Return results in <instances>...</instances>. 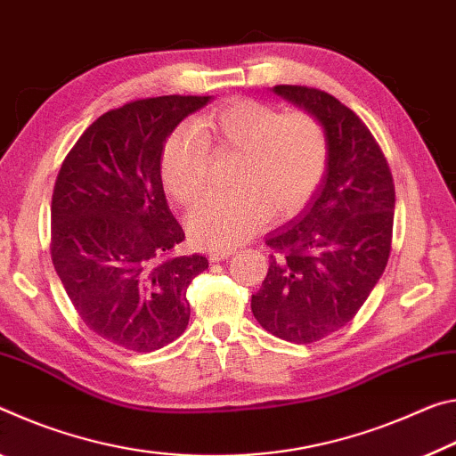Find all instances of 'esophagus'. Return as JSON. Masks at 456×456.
Listing matches in <instances>:
<instances>
[{
    "label": "esophagus",
    "mask_w": 456,
    "mask_h": 456,
    "mask_svg": "<svg viewBox=\"0 0 456 456\" xmlns=\"http://www.w3.org/2000/svg\"><path fill=\"white\" fill-rule=\"evenodd\" d=\"M234 255L232 248H224V250H210L208 252V258L212 260V263H220V260H226Z\"/></svg>",
    "instance_id": "34e87169"
}]
</instances>
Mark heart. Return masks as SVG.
Returning a JSON list of instances; mask_svg holds the SVG:
<instances>
[{
	"mask_svg": "<svg viewBox=\"0 0 456 456\" xmlns=\"http://www.w3.org/2000/svg\"><path fill=\"white\" fill-rule=\"evenodd\" d=\"M198 126L216 145L238 151L232 171L236 190L206 198L188 218L190 238L201 248H232L271 216L297 214L325 174V131L303 110L282 115L271 104L242 99L210 110ZM199 130L182 125L171 133L161 155L163 185L183 206L193 204L208 188L210 147Z\"/></svg>",
	"mask_w": 456,
	"mask_h": 456,
	"instance_id": "b5f03b06",
	"label": "heart"
}]
</instances>
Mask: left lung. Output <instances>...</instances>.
<instances>
[{
    "label": "left lung",
    "mask_w": 456,
    "mask_h": 456,
    "mask_svg": "<svg viewBox=\"0 0 456 456\" xmlns=\"http://www.w3.org/2000/svg\"><path fill=\"white\" fill-rule=\"evenodd\" d=\"M273 93L323 126L327 166L307 206L268 232L274 255L250 307L268 333L313 343L349 323L384 274L396 196L384 153L352 109L317 88Z\"/></svg>",
    "instance_id": "obj_1"
}]
</instances>
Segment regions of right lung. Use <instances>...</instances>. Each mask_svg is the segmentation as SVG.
<instances>
[{
    "label": "right lung",
    "instance_id": "obj_1",
    "mask_svg": "<svg viewBox=\"0 0 456 456\" xmlns=\"http://www.w3.org/2000/svg\"><path fill=\"white\" fill-rule=\"evenodd\" d=\"M212 96H158L109 110L82 133L52 196V263L80 319L118 347L155 352L185 331L188 287L208 268L179 256L161 153Z\"/></svg>",
    "mask_w": 456,
    "mask_h": 456
}]
</instances>
